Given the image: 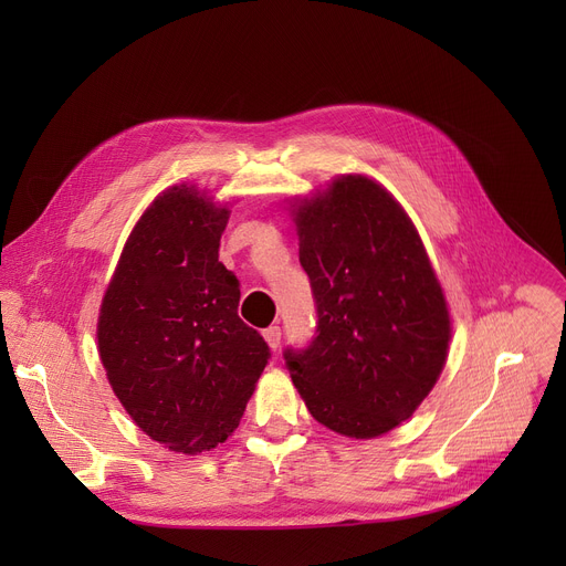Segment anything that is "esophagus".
I'll return each instance as SVG.
<instances>
[{"instance_id": "esophagus-1", "label": "esophagus", "mask_w": 566, "mask_h": 566, "mask_svg": "<svg viewBox=\"0 0 566 566\" xmlns=\"http://www.w3.org/2000/svg\"><path fill=\"white\" fill-rule=\"evenodd\" d=\"M263 339L268 342V346H271L273 350H277V346H280V342H282L280 325H271V328H265V331H263Z\"/></svg>"}]
</instances>
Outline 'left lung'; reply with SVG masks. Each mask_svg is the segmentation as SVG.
<instances>
[{
    "instance_id": "obj_1",
    "label": "left lung",
    "mask_w": 566,
    "mask_h": 566,
    "mask_svg": "<svg viewBox=\"0 0 566 566\" xmlns=\"http://www.w3.org/2000/svg\"><path fill=\"white\" fill-rule=\"evenodd\" d=\"M316 337L286 348L312 418L348 438L408 420L436 385L452 325L422 238L399 201L360 174L293 203Z\"/></svg>"
}]
</instances>
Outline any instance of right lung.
Instances as JSON below:
<instances>
[{"mask_svg":"<svg viewBox=\"0 0 566 566\" xmlns=\"http://www.w3.org/2000/svg\"><path fill=\"white\" fill-rule=\"evenodd\" d=\"M229 208L174 186L128 235L98 316L101 363L135 424L165 448H218L243 418L271 358L238 316L241 289L220 263Z\"/></svg>","mask_w":566,"mask_h":566,"instance_id":"obj_1","label":"right lung"}]
</instances>
